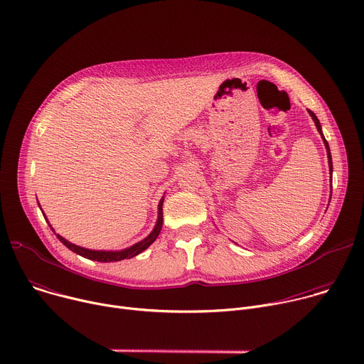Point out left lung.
<instances>
[{
	"mask_svg": "<svg viewBox=\"0 0 364 364\" xmlns=\"http://www.w3.org/2000/svg\"><path fill=\"white\" fill-rule=\"evenodd\" d=\"M308 114L311 115V118H313V121H314V124H316V127H317V129H318V132L321 134V136H323V141H324V145H326V148H327V155H328V167H330V173H333V161H331V152H330V146H328V142H327V139L324 138V135H323V131H321V125H320V121H318V118L316 117V114L313 112V111H309L308 109ZM333 187V186H331Z\"/></svg>",
	"mask_w": 364,
	"mask_h": 364,
	"instance_id": "1",
	"label": "left lung"
}]
</instances>
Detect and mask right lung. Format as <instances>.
Returning a JSON list of instances; mask_svg holds the SVG:
<instances>
[{"label":"right lung","instance_id":"right-lung-1","mask_svg":"<svg viewBox=\"0 0 364 364\" xmlns=\"http://www.w3.org/2000/svg\"><path fill=\"white\" fill-rule=\"evenodd\" d=\"M163 203H164V197L160 200V204H159V219H157V225H155L154 230L144 240H141V242H138V243H135L131 247L124 249V250H115V252H112V250H90V249H85V247H80L77 245L70 243L69 240H66L60 235H56V236L72 252H75V253H77V255H80V256H83L86 259H90V261L118 262V261H122V259H129V257H134L138 253L144 252L155 239L159 237V235L161 232V228H163ZM51 230H53V229H51Z\"/></svg>","mask_w":364,"mask_h":364}]
</instances>
